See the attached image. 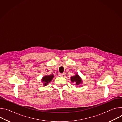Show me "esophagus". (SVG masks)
<instances>
[{"label": "esophagus", "mask_w": 122, "mask_h": 122, "mask_svg": "<svg viewBox=\"0 0 122 122\" xmlns=\"http://www.w3.org/2000/svg\"><path fill=\"white\" fill-rule=\"evenodd\" d=\"M60 75H61V76H62V77H64V76L66 75V74H65V73H63L61 74H60Z\"/></svg>", "instance_id": "1"}]
</instances>
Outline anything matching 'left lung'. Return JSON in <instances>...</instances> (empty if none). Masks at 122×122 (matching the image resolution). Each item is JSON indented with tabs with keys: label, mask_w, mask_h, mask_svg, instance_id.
Instances as JSON below:
<instances>
[{
	"label": "left lung",
	"mask_w": 122,
	"mask_h": 122,
	"mask_svg": "<svg viewBox=\"0 0 122 122\" xmlns=\"http://www.w3.org/2000/svg\"><path fill=\"white\" fill-rule=\"evenodd\" d=\"M71 81L72 82H75L77 85L80 84L82 82V80L78 74H76L75 76L71 77Z\"/></svg>",
	"instance_id": "8db88e82"
}]
</instances>
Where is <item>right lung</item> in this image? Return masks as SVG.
<instances>
[{"instance_id":"right-lung-1","label":"right lung","mask_w":122,"mask_h":122,"mask_svg":"<svg viewBox=\"0 0 122 122\" xmlns=\"http://www.w3.org/2000/svg\"><path fill=\"white\" fill-rule=\"evenodd\" d=\"M53 78H54V75L45 76L43 77L42 81L44 82V85L45 86L47 84H48V83L52 80V79H53Z\"/></svg>"}]
</instances>
